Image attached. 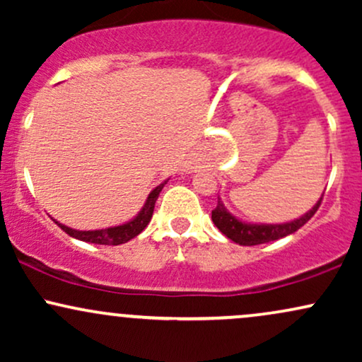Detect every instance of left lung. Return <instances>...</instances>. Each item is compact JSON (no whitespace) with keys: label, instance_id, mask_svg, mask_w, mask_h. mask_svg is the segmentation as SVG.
<instances>
[{"label":"left lung","instance_id":"8db88e82","mask_svg":"<svg viewBox=\"0 0 362 362\" xmlns=\"http://www.w3.org/2000/svg\"><path fill=\"white\" fill-rule=\"evenodd\" d=\"M323 195L320 197V201L315 204L311 211H308L305 216H301L300 219H294V221L282 223V224H248L236 219L233 214L228 213L226 207L223 206L221 201H218V206L214 207L213 214V223L218 226V230L221 231L224 236H228L230 240H233L235 243L245 245V247H252V245H260V243H269L274 240L284 238L294 231L300 230L301 226H305L306 223L313 218L315 213L318 211L320 204H322Z\"/></svg>","mask_w":362,"mask_h":362}]
</instances>
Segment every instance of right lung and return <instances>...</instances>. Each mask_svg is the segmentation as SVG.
Segmentation results:
<instances>
[{
	"label": "right lung",
	"instance_id": "add662e5",
	"mask_svg": "<svg viewBox=\"0 0 362 362\" xmlns=\"http://www.w3.org/2000/svg\"><path fill=\"white\" fill-rule=\"evenodd\" d=\"M163 184H160L153 190L151 194L148 195V201L144 204L141 213L136 216L132 221H129L126 224H120V226H114V228H105V230H95V231H78V230H71V228L64 226V224L57 223L61 226V230L64 233H68L73 238L81 240V242H88V243H97V245H120L126 243L129 240H132L134 236H138L144 228L148 226V223L151 221L153 216V209H155V202L160 195L161 189H163Z\"/></svg>",
	"mask_w": 362,
	"mask_h": 362
}]
</instances>
